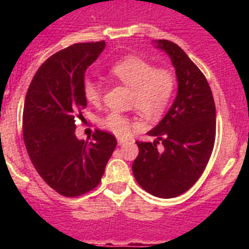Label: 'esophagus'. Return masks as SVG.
<instances>
[{"label": "esophagus", "instance_id": "esophagus-1", "mask_svg": "<svg viewBox=\"0 0 249 249\" xmlns=\"http://www.w3.org/2000/svg\"><path fill=\"white\" fill-rule=\"evenodd\" d=\"M117 142H118V144H120V146H122V144H126L127 142H128V140H126V138H123V137H118Z\"/></svg>", "mask_w": 249, "mask_h": 249}]
</instances>
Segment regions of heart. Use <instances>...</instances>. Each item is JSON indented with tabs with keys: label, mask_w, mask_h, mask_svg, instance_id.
Masks as SVG:
<instances>
[{
	"label": "heart",
	"mask_w": 249,
	"mask_h": 249,
	"mask_svg": "<svg viewBox=\"0 0 249 249\" xmlns=\"http://www.w3.org/2000/svg\"><path fill=\"white\" fill-rule=\"evenodd\" d=\"M109 74L131 89V106L147 116H160L172 100L176 87L173 73L167 68L156 67L146 59L135 56L120 59L109 67ZM82 93L91 105L101 102L100 86L89 78L83 81ZM100 124L113 135L127 136L137 122L120 112H109Z\"/></svg>",
	"instance_id": "heart-1"
}]
</instances>
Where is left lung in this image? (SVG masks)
I'll return each mask as SVG.
<instances>
[{
  "label": "left lung",
  "instance_id": "left-lung-1",
  "mask_svg": "<svg viewBox=\"0 0 249 249\" xmlns=\"http://www.w3.org/2000/svg\"><path fill=\"white\" fill-rule=\"evenodd\" d=\"M157 47L171 57L178 93L163 120L148 132L156 142H136L140 152L132 171L144 191L173 198L190 190L206 169L214 147L215 106L206 77L186 52L167 39H158Z\"/></svg>",
  "mask_w": 249,
  "mask_h": 249
}]
</instances>
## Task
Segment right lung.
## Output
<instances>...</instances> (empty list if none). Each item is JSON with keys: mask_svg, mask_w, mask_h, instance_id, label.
Returning a JSON list of instances; mask_svg holds the SVG:
<instances>
[{"mask_svg": "<svg viewBox=\"0 0 249 249\" xmlns=\"http://www.w3.org/2000/svg\"><path fill=\"white\" fill-rule=\"evenodd\" d=\"M105 46V41L74 43L56 52L37 70L26 94L22 133L27 153L43 181L65 197L96 188L117 146L112 133L98 128L91 142L74 135L87 105L85 72Z\"/></svg>", "mask_w": 249, "mask_h": 249, "instance_id": "obj_1", "label": "right lung"}]
</instances>
